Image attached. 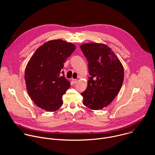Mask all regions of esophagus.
I'll list each match as a JSON object with an SVG mask.
<instances>
[{
	"mask_svg": "<svg viewBox=\"0 0 155 155\" xmlns=\"http://www.w3.org/2000/svg\"><path fill=\"white\" fill-rule=\"evenodd\" d=\"M71 81H72V82H73L74 84H76L77 82H78V80H77V79H72Z\"/></svg>",
	"mask_w": 155,
	"mask_h": 155,
	"instance_id": "obj_1",
	"label": "esophagus"
}]
</instances>
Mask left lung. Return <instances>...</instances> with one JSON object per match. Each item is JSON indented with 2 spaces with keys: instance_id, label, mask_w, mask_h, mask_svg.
<instances>
[{
  "instance_id": "1",
  "label": "left lung",
  "mask_w": 155,
  "mask_h": 155,
  "mask_svg": "<svg viewBox=\"0 0 155 155\" xmlns=\"http://www.w3.org/2000/svg\"><path fill=\"white\" fill-rule=\"evenodd\" d=\"M81 49L88 62L89 74L85 91L81 93L83 104L98 110L107 107L120 91L124 78L122 64L107 45L84 44Z\"/></svg>"
}]
</instances>
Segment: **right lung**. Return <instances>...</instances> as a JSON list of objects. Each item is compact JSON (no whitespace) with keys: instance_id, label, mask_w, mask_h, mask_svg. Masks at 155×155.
Returning a JSON list of instances; mask_svg holds the SVG:
<instances>
[{"instance_id":"right-lung-1","label":"right lung","mask_w":155,"mask_h":155,"mask_svg":"<svg viewBox=\"0 0 155 155\" xmlns=\"http://www.w3.org/2000/svg\"><path fill=\"white\" fill-rule=\"evenodd\" d=\"M76 46L61 39L44 43L35 52L25 71L28 93L35 104L47 111H55L63 104L62 96L70 82L61 76L64 63Z\"/></svg>"}]
</instances>
